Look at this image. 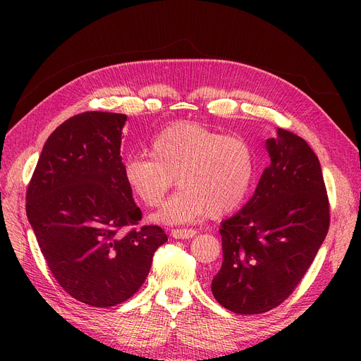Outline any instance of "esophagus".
Listing matches in <instances>:
<instances>
[{"label":"esophagus","instance_id":"34e87169","mask_svg":"<svg viewBox=\"0 0 361 361\" xmlns=\"http://www.w3.org/2000/svg\"><path fill=\"white\" fill-rule=\"evenodd\" d=\"M197 234L196 230L193 228H176L171 231V235H173L174 238H178V240H187V238H192Z\"/></svg>","mask_w":361,"mask_h":361}]
</instances>
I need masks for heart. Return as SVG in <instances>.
<instances>
[{
    "instance_id": "1",
    "label": "heart",
    "mask_w": 361,
    "mask_h": 361,
    "mask_svg": "<svg viewBox=\"0 0 361 361\" xmlns=\"http://www.w3.org/2000/svg\"><path fill=\"white\" fill-rule=\"evenodd\" d=\"M149 152L150 157L126 161L124 178L143 204L157 207L177 177L181 187L158 214L164 222L231 214L244 202L255 177V154L247 140L196 121L165 127L152 139Z\"/></svg>"
}]
</instances>
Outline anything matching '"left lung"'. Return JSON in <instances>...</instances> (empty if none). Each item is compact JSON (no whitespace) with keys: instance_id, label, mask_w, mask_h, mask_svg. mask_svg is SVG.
<instances>
[{"instance_id":"8db88e82","label":"left lung","mask_w":361,"mask_h":361,"mask_svg":"<svg viewBox=\"0 0 361 361\" xmlns=\"http://www.w3.org/2000/svg\"><path fill=\"white\" fill-rule=\"evenodd\" d=\"M271 165L252 199L222 221V267L212 279L221 306L260 314L287 300L329 230V200L319 159L297 135L267 140Z\"/></svg>"}]
</instances>
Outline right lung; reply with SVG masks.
<instances>
[{
  "mask_svg": "<svg viewBox=\"0 0 361 361\" xmlns=\"http://www.w3.org/2000/svg\"><path fill=\"white\" fill-rule=\"evenodd\" d=\"M126 121V114L99 111L64 121L44 145L26 193L49 271L66 293L93 307L135 295L168 240L158 225L133 228L142 211L120 155Z\"/></svg>",
  "mask_w": 361,
  "mask_h": 361,
  "instance_id": "add662e5",
  "label": "right lung"
}]
</instances>
